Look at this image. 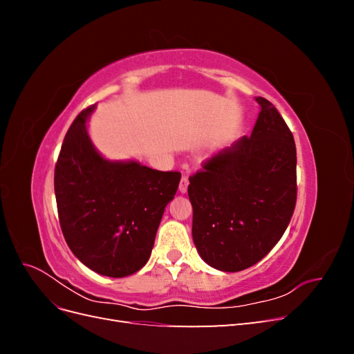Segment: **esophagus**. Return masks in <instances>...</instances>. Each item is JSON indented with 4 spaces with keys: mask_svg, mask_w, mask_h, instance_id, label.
Listing matches in <instances>:
<instances>
[{
    "mask_svg": "<svg viewBox=\"0 0 354 354\" xmlns=\"http://www.w3.org/2000/svg\"><path fill=\"white\" fill-rule=\"evenodd\" d=\"M187 186H189V178L186 176L181 177L180 180V185H178V190L181 192V194H186L187 192Z\"/></svg>",
    "mask_w": 354,
    "mask_h": 354,
    "instance_id": "obj_1",
    "label": "esophagus"
}]
</instances>
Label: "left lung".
Returning <instances> with one entry per match:
<instances>
[{"label":"left lung","instance_id":"8db88e82","mask_svg":"<svg viewBox=\"0 0 354 354\" xmlns=\"http://www.w3.org/2000/svg\"><path fill=\"white\" fill-rule=\"evenodd\" d=\"M261 106L251 136L207 159L189 177L192 236L202 260L217 270L241 272L279 242L297 202V151L274 106Z\"/></svg>","mask_w":354,"mask_h":354}]
</instances>
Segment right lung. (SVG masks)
<instances>
[{
  "instance_id": "right-lung-1",
  "label": "right lung",
  "mask_w": 354,
  "mask_h": 354,
  "mask_svg": "<svg viewBox=\"0 0 354 354\" xmlns=\"http://www.w3.org/2000/svg\"><path fill=\"white\" fill-rule=\"evenodd\" d=\"M94 104L68 130L55 168L59 221L66 243L93 272L124 277L151 257L164 209L181 174L136 160L113 162L93 146L87 122Z\"/></svg>"
}]
</instances>
